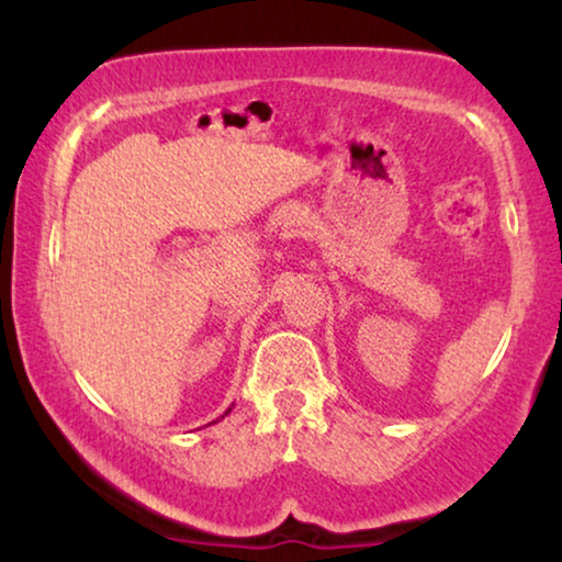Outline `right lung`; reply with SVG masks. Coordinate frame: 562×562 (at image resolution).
<instances>
[{
    "mask_svg": "<svg viewBox=\"0 0 562 562\" xmlns=\"http://www.w3.org/2000/svg\"><path fill=\"white\" fill-rule=\"evenodd\" d=\"M225 414H229V409H227V412H225ZM225 414H222V417H225Z\"/></svg>",
    "mask_w": 562,
    "mask_h": 562,
    "instance_id": "add662e5",
    "label": "right lung"
}]
</instances>
